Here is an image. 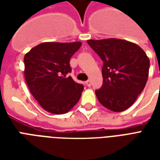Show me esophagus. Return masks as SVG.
Returning a JSON list of instances; mask_svg holds the SVG:
<instances>
[{"label": "esophagus", "mask_w": 160, "mask_h": 160, "mask_svg": "<svg viewBox=\"0 0 160 160\" xmlns=\"http://www.w3.org/2000/svg\"><path fill=\"white\" fill-rule=\"evenodd\" d=\"M86 85H87V87H91V85H92V81L90 80H88L86 81Z\"/></svg>", "instance_id": "esophagus-1"}]
</instances>
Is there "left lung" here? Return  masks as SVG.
I'll return each instance as SVG.
<instances>
[{
	"mask_svg": "<svg viewBox=\"0 0 160 160\" xmlns=\"http://www.w3.org/2000/svg\"><path fill=\"white\" fill-rule=\"evenodd\" d=\"M104 62L103 85L95 91L100 104L115 112L129 108L144 89L150 62L140 46L126 40H88Z\"/></svg>",
	"mask_w": 160,
	"mask_h": 160,
	"instance_id": "8db88e82",
	"label": "left lung"
}]
</instances>
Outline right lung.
Returning a JSON list of instances; mask_svg holds the SVG:
<instances>
[{
  "instance_id": "add662e5",
  "label": "right lung",
  "mask_w": 160,
  "mask_h": 160,
  "mask_svg": "<svg viewBox=\"0 0 160 160\" xmlns=\"http://www.w3.org/2000/svg\"><path fill=\"white\" fill-rule=\"evenodd\" d=\"M80 42H42L24 57L25 77L31 93L45 111L65 114L78 103L84 86L72 77L70 59Z\"/></svg>"
}]
</instances>
